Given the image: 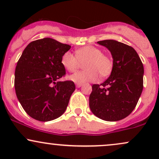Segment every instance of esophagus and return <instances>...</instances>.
<instances>
[{
  "label": "esophagus",
  "mask_w": 159,
  "mask_h": 159,
  "mask_svg": "<svg viewBox=\"0 0 159 159\" xmlns=\"http://www.w3.org/2000/svg\"><path fill=\"white\" fill-rule=\"evenodd\" d=\"M81 86H82V84H78V83L76 84V87H81Z\"/></svg>",
  "instance_id": "obj_1"
}]
</instances>
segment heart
I'll return each mask as SVG.
<instances>
[{
    "instance_id": "1",
    "label": "heart",
    "mask_w": 159,
    "mask_h": 159,
    "mask_svg": "<svg viewBox=\"0 0 159 159\" xmlns=\"http://www.w3.org/2000/svg\"><path fill=\"white\" fill-rule=\"evenodd\" d=\"M66 52L62 55L61 64L66 70L70 72L77 71L84 63L83 71L76 72L69 78L72 81L78 84L97 81L100 75L102 77L108 75L113 68V62L109 57L103 54L101 49L87 45L78 48L75 52Z\"/></svg>"
}]
</instances>
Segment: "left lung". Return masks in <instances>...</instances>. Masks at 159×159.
Wrapping results in <instances>:
<instances>
[{"instance_id": "8db88e82", "label": "left lung", "mask_w": 159, "mask_h": 159, "mask_svg": "<svg viewBox=\"0 0 159 159\" xmlns=\"http://www.w3.org/2000/svg\"><path fill=\"white\" fill-rule=\"evenodd\" d=\"M97 43L110 51L114 61L109 78L101 84L92 86L89 105L100 119L118 121L136 107L143 87V66L132 46L112 39Z\"/></svg>"}]
</instances>
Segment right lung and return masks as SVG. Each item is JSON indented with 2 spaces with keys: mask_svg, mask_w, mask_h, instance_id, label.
Segmentation results:
<instances>
[{
  "mask_svg": "<svg viewBox=\"0 0 159 159\" xmlns=\"http://www.w3.org/2000/svg\"><path fill=\"white\" fill-rule=\"evenodd\" d=\"M71 45L52 38L33 41L20 57L15 71L16 93L25 112L42 122L65 112L75 90L72 81H59L66 75L62 55Z\"/></svg>",
  "mask_w": 159,
  "mask_h": 159,
  "instance_id": "add662e5",
  "label": "right lung"
}]
</instances>
